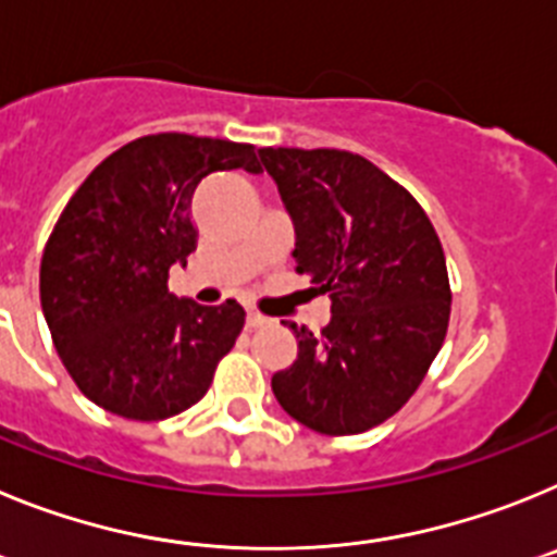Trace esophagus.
<instances>
[{"label": "esophagus", "instance_id": "1", "mask_svg": "<svg viewBox=\"0 0 557 557\" xmlns=\"http://www.w3.org/2000/svg\"><path fill=\"white\" fill-rule=\"evenodd\" d=\"M248 329H262L264 323H268V318H264V314H259V312H248Z\"/></svg>", "mask_w": 557, "mask_h": 557}]
</instances>
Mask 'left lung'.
I'll return each instance as SVG.
<instances>
[{"label": "left lung", "instance_id": "left-lung-1", "mask_svg": "<svg viewBox=\"0 0 557 557\" xmlns=\"http://www.w3.org/2000/svg\"><path fill=\"white\" fill-rule=\"evenodd\" d=\"M295 228V270L332 298L318 337L295 326L298 357L273 373L275 401L323 435L382 424L418 391L449 326L441 239L405 186L346 150L262 147Z\"/></svg>", "mask_w": 557, "mask_h": 557}]
</instances>
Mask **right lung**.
Masks as SVG:
<instances>
[{
	"label": "right lung",
	"instance_id": "obj_1",
	"mask_svg": "<svg viewBox=\"0 0 557 557\" xmlns=\"http://www.w3.org/2000/svg\"><path fill=\"white\" fill-rule=\"evenodd\" d=\"M250 145L156 133L111 152L63 209L41 259V309L69 376L102 410L161 421L198 405L243 332L236 301L200 307L166 287L198 248L191 198Z\"/></svg>",
	"mask_w": 557,
	"mask_h": 557
}]
</instances>
